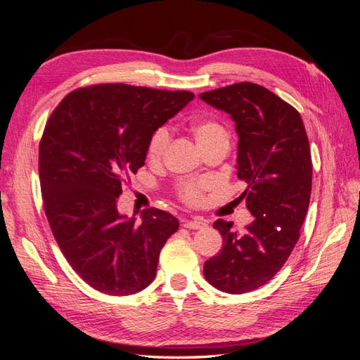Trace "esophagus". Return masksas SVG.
<instances>
[{
    "label": "esophagus",
    "mask_w": 360,
    "mask_h": 360,
    "mask_svg": "<svg viewBox=\"0 0 360 360\" xmlns=\"http://www.w3.org/2000/svg\"><path fill=\"white\" fill-rule=\"evenodd\" d=\"M181 225L189 230H201V228L207 226V222L202 219H183Z\"/></svg>",
    "instance_id": "esophagus-1"
}]
</instances>
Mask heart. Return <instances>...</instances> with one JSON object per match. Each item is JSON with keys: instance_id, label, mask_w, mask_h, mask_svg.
Listing matches in <instances>:
<instances>
[{"instance_id": "b5f03b06", "label": "heart", "mask_w": 360, "mask_h": 360, "mask_svg": "<svg viewBox=\"0 0 360 360\" xmlns=\"http://www.w3.org/2000/svg\"><path fill=\"white\" fill-rule=\"evenodd\" d=\"M192 134L197 139L198 147H202L209 143H213V141L217 139H226L228 141V134L224 129L222 124H219L216 120L212 118H198L192 123ZM169 144V132L167 127H159L156 132L151 135L148 141V147H147V156L150 160H159L162 155L165 153V150ZM180 197L184 202L188 204H198L201 201V184L200 183H193L188 181L183 183L180 189Z\"/></svg>"}]
</instances>
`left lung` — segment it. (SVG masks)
I'll return each mask as SVG.
<instances>
[{
  "label": "left lung",
  "mask_w": 360,
  "mask_h": 360,
  "mask_svg": "<svg viewBox=\"0 0 360 360\" xmlns=\"http://www.w3.org/2000/svg\"><path fill=\"white\" fill-rule=\"evenodd\" d=\"M200 99L236 123L237 177L248 183L242 198L255 217L243 234L233 222L213 224L224 245L205 261L204 276L217 290L243 294L274 278L299 240L312 184L308 136L300 114L258 84H233Z\"/></svg>",
  "instance_id": "8db88e82"
}]
</instances>
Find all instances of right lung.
Returning <instances> with one entry per match:
<instances>
[{
    "instance_id": "obj_1",
    "label": "right lung",
    "mask_w": 360,
    "mask_h": 360,
    "mask_svg": "<svg viewBox=\"0 0 360 360\" xmlns=\"http://www.w3.org/2000/svg\"><path fill=\"white\" fill-rule=\"evenodd\" d=\"M193 97L102 84L69 93L49 117L39 147L45 213L63 255L94 290L129 296L153 282L179 221L158 209L136 221L117 198L126 172L144 165L151 135Z\"/></svg>"
}]
</instances>
